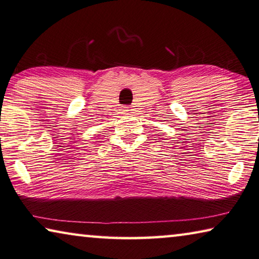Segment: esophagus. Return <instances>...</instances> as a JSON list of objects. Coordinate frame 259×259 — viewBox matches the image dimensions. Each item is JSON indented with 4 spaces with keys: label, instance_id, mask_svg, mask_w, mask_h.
<instances>
[{
    "label": "esophagus",
    "instance_id": "obj_1",
    "mask_svg": "<svg viewBox=\"0 0 259 259\" xmlns=\"http://www.w3.org/2000/svg\"><path fill=\"white\" fill-rule=\"evenodd\" d=\"M128 111H131L130 110V108L128 107H125V108H122V113H127Z\"/></svg>",
    "mask_w": 259,
    "mask_h": 259
}]
</instances>
